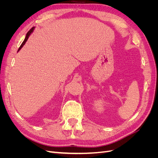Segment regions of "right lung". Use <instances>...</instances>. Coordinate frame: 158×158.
Wrapping results in <instances>:
<instances>
[{
	"instance_id": "right-lung-1",
	"label": "right lung",
	"mask_w": 158,
	"mask_h": 158,
	"mask_svg": "<svg viewBox=\"0 0 158 158\" xmlns=\"http://www.w3.org/2000/svg\"><path fill=\"white\" fill-rule=\"evenodd\" d=\"M33 29H34V27H32L31 29H30V30L28 31L27 33V34H26V38H25V40H24V41H23V42H22V45H20V47H19V49H18V51H20V49L22 48V47L23 46V45L25 44V43L26 42V41L27 40V39H28V37H29V36H30V35L31 34V33L33 31Z\"/></svg>"
}]
</instances>
